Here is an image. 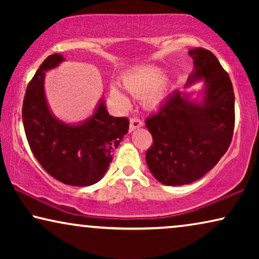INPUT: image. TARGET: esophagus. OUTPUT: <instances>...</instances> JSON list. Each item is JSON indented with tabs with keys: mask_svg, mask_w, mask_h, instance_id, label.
<instances>
[{
	"mask_svg": "<svg viewBox=\"0 0 259 259\" xmlns=\"http://www.w3.org/2000/svg\"><path fill=\"white\" fill-rule=\"evenodd\" d=\"M140 127H143V122H141L140 119H138V118L131 119V121H130V132H132V131H136L138 128H140Z\"/></svg>",
	"mask_w": 259,
	"mask_h": 259,
	"instance_id": "34e87169",
	"label": "esophagus"
}]
</instances>
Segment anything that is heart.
Listing matches in <instances>:
<instances>
[{
	"mask_svg": "<svg viewBox=\"0 0 259 259\" xmlns=\"http://www.w3.org/2000/svg\"><path fill=\"white\" fill-rule=\"evenodd\" d=\"M122 86L136 98L143 100L145 108L157 111L161 108L168 97L166 72L157 66H143L130 70L121 77ZM111 94L121 105H127L126 95L116 87L111 88Z\"/></svg>",
	"mask_w": 259,
	"mask_h": 259,
	"instance_id": "b5f03b06",
	"label": "heart"
}]
</instances>
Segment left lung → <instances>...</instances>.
I'll list each match as a JSON object with an SVG mask.
<instances>
[{"label":"left lung","instance_id":"left-lung-1","mask_svg":"<svg viewBox=\"0 0 259 259\" xmlns=\"http://www.w3.org/2000/svg\"><path fill=\"white\" fill-rule=\"evenodd\" d=\"M189 55L193 70L185 88L203 81L201 90L175 91L146 120L153 137L147 166L167 186L191 184L211 171L228 151L235 127V94L228 73L210 51L194 48Z\"/></svg>","mask_w":259,"mask_h":259}]
</instances>
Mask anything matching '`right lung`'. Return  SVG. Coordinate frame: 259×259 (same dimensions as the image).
Listing matches in <instances>:
<instances>
[{"label":"right lung","instance_id":"1","mask_svg":"<svg viewBox=\"0 0 259 259\" xmlns=\"http://www.w3.org/2000/svg\"><path fill=\"white\" fill-rule=\"evenodd\" d=\"M63 61L61 54L49 55L28 84L22 107L24 132L35 158L53 178L70 186H91L105 177L130 121L109 115L104 97L82 121L56 118L46 98L45 77Z\"/></svg>","mask_w":259,"mask_h":259}]
</instances>
